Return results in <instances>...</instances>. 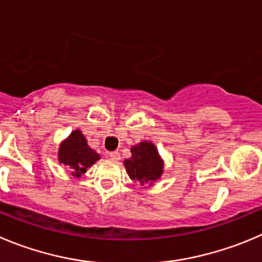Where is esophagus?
<instances>
[{"instance_id": "34e87169", "label": "esophagus", "mask_w": 262, "mask_h": 262, "mask_svg": "<svg viewBox=\"0 0 262 262\" xmlns=\"http://www.w3.org/2000/svg\"><path fill=\"white\" fill-rule=\"evenodd\" d=\"M110 159L114 161H119L120 160V152L119 151H114V152H110Z\"/></svg>"}]
</instances>
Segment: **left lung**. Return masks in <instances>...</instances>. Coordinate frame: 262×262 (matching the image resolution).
I'll use <instances>...</instances> for the list:
<instances>
[{"label": "left lung", "mask_w": 262, "mask_h": 262, "mask_svg": "<svg viewBox=\"0 0 262 262\" xmlns=\"http://www.w3.org/2000/svg\"><path fill=\"white\" fill-rule=\"evenodd\" d=\"M132 156L124 160L126 173L141 185H152L163 174L164 163L152 142L143 141L130 148Z\"/></svg>", "instance_id": "obj_1"}]
</instances>
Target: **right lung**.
I'll use <instances>...</instances> for the list:
<instances>
[{"mask_svg":"<svg viewBox=\"0 0 262 262\" xmlns=\"http://www.w3.org/2000/svg\"><path fill=\"white\" fill-rule=\"evenodd\" d=\"M99 159L101 156L88 146L86 138L79 129L73 130L68 138L60 143L58 151L59 163L67 165L75 177H81L82 173L86 172L88 168Z\"/></svg>","mask_w":262,"mask_h":262,"instance_id":"obj_1","label":"right lung"}]
</instances>
